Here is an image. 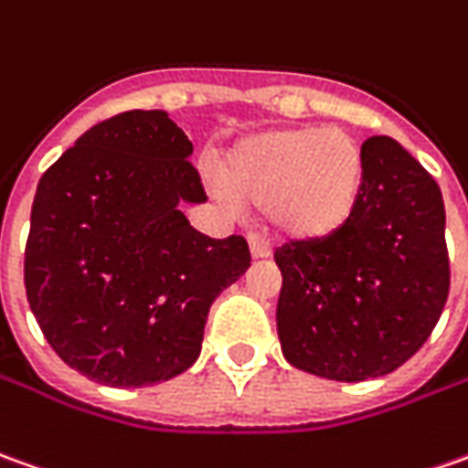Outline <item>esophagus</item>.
<instances>
[{
	"mask_svg": "<svg viewBox=\"0 0 468 468\" xmlns=\"http://www.w3.org/2000/svg\"><path fill=\"white\" fill-rule=\"evenodd\" d=\"M250 252L255 260H265V257L272 255V247L271 241L265 239V237H260V234H250Z\"/></svg>",
	"mask_w": 468,
	"mask_h": 468,
	"instance_id": "esophagus-1",
	"label": "esophagus"
}]
</instances>
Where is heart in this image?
<instances>
[{
  "mask_svg": "<svg viewBox=\"0 0 468 468\" xmlns=\"http://www.w3.org/2000/svg\"><path fill=\"white\" fill-rule=\"evenodd\" d=\"M227 193L268 211L293 239H324L350 221L363 190V154L343 131L281 128L241 141L224 165Z\"/></svg>",
  "mask_w": 468,
  "mask_h": 468,
  "instance_id": "obj_1",
  "label": "heart"
}]
</instances>
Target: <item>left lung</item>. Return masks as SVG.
<instances>
[{
	"instance_id": "obj_1",
	"label": "left lung",
	"mask_w": 468,
	"mask_h": 468,
	"mask_svg": "<svg viewBox=\"0 0 468 468\" xmlns=\"http://www.w3.org/2000/svg\"><path fill=\"white\" fill-rule=\"evenodd\" d=\"M360 154L350 221L275 252L285 360L332 381L397 371L431 337L451 288L446 208L431 172L388 136L368 139Z\"/></svg>"
}]
</instances>
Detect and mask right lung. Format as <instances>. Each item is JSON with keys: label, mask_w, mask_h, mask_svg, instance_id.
I'll return each mask as SVG.
<instances>
[{"label": "right lung", "mask_w": 468, "mask_h": 468, "mask_svg": "<svg viewBox=\"0 0 468 468\" xmlns=\"http://www.w3.org/2000/svg\"><path fill=\"white\" fill-rule=\"evenodd\" d=\"M193 144L165 110L92 125L40 177L25 291L58 358L136 388L187 371L213 299L250 268L244 237L211 239L180 203L206 200Z\"/></svg>", "instance_id": "1"}]
</instances>
